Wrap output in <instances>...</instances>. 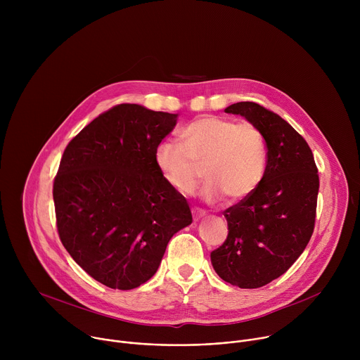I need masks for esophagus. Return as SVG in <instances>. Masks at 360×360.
I'll return each mask as SVG.
<instances>
[{
	"label": "esophagus",
	"instance_id": "obj_1",
	"mask_svg": "<svg viewBox=\"0 0 360 360\" xmlns=\"http://www.w3.org/2000/svg\"><path fill=\"white\" fill-rule=\"evenodd\" d=\"M192 217H193V221L195 222H198L199 219H202L203 217H205V212L203 211H200V210H192Z\"/></svg>",
	"mask_w": 360,
	"mask_h": 360
}]
</instances>
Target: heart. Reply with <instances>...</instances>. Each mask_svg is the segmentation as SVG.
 <instances>
[{
  "label": "heart",
  "mask_w": 360,
  "mask_h": 360,
  "mask_svg": "<svg viewBox=\"0 0 360 360\" xmlns=\"http://www.w3.org/2000/svg\"><path fill=\"white\" fill-rule=\"evenodd\" d=\"M179 141H162L155 149V165L167 184L181 195H191L203 167L210 202L226 195L231 200L250 196L264 181L268 167L265 135L258 125L205 115L179 131Z\"/></svg>",
  "instance_id": "obj_1"
}]
</instances>
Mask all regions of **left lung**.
I'll list each match as a JSON object with an SVG mask.
<instances>
[{"mask_svg":"<svg viewBox=\"0 0 360 360\" xmlns=\"http://www.w3.org/2000/svg\"><path fill=\"white\" fill-rule=\"evenodd\" d=\"M225 112L261 128L268 167L259 188L224 212L228 238L211 252V261L225 282L255 289L283 275L309 242L319 175L309 145L278 114L249 101Z\"/></svg>","mask_w":360,"mask_h":360,"instance_id":"1","label":"left lung"}]
</instances>
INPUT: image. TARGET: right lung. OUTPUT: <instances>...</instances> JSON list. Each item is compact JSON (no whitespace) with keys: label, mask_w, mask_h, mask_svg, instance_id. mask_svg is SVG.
Masks as SVG:
<instances>
[{"label":"right lung","mask_w":360,"mask_h":360,"mask_svg":"<svg viewBox=\"0 0 360 360\" xmlns=\"http://www.w3.org/2000/svg\"><path fill=\"white\" fill-rule=\"evenodd\" d=\"M176 118L115 105L64 150L53 189L58 235L71 258L108 288L129 290L150 279L169 239L192 222L185 196L155 165Z\"/></svg>","instance_id":"add662e5"}]
</instances>
